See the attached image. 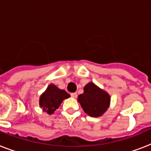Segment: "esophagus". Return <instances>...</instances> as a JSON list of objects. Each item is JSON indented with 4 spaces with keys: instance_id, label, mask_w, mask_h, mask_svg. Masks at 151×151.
Masks as SVG:
<instances>
[{
    "instance_id": "34e87169",
    "label": "esophagus",
    "mask_w": 151,
    "mask_h": 151,
    "mask_svg": "<svg viewBox=\"0 0 151 151\" xmlns=\"http://www.w3.org/2000/svg\"><path fill=\"white\" fill-rule=\"evenodd\" d=\"M70 96L73 98H77V96H78V94L76 93V92H73V93H70Z\"/></svg>"
}]
</instances>
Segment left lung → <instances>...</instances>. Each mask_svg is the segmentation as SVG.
Returning <instances> with one entry per match:
<instances>
[{
  "mask_svg": "<svg viewBox=\"0 0 151 151\" xmlns=\"http://www.w3.org/2000/svg\"><path fill=\"white\" fill-rule=\"evenodd\" d=\"M110 96L90 82L84 87V93L78 96V101L86 114L91 117H99L107 110Z\"/></svg>",
  "mask_w": 151,
  "mask_h": 151,
  "instance_id": "left-lung-1",
  "label": "left lung"
}]
</instances>
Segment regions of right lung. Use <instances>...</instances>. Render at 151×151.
I'll return each mask as SVG.
<instances>
[{
  "instance_id": "right-lung-1",
  "label": "right lung",
  "mask_w": 151,
  "mask_h": 151,
  "mask_svg": "<svg viewBox=\"0 0 151 151\" xmlns=\"http://www.w3.org/2000/svg\"><path fill=\"white\" fill-rule=\"evenodd\" d=\"M70 97V95L54 85H50L40 97V106L48 114H52L59 108L63 99Z\"/></svg>"
}]
</instances>
